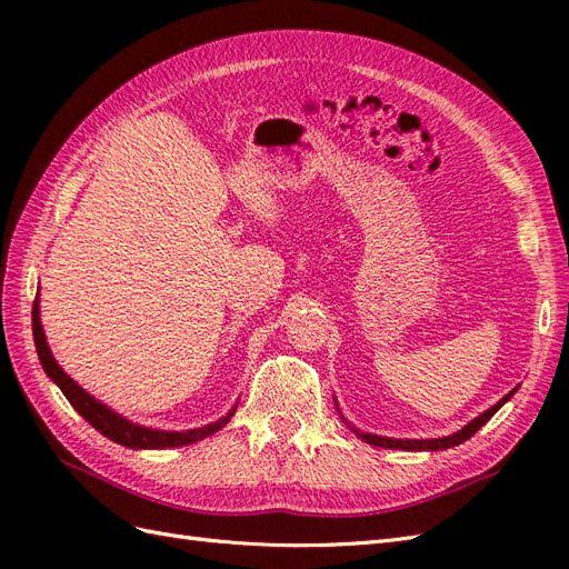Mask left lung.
Masks as SVG:
<instances>
[{"label":"left lung","mask_w":569,"mask_h":569,"mask_svg":"<svg viewBox=\"0 0 569 569\" xmlns=\"http://www.w3.org/2000/svg\"><path fill=\"white\" fill-rule=\"evenodd\" d=\"M520 387H515L510 393H506L501 401H498L496 406H491L489 410H485L481 412V416H477L475 420H470L468 425H465L462 429H458V432H453V435H449V437H439V439H391V437H380V435H370V432H360L358 427H353L347 418L341 416V420H343V425H347L351 432L358 437V439H363L366 443H370V446H380V449H399V451H443V449H453V446H458V443H462V441H468L479 427H485L496 412H498V408H501L506 401H510V396L518 391ZM337 403V401H335ZM337 410H339V406H337ZM341 412V410H339Z\"/></svg>","instance_id":"left-lung-1"}]
</instances>
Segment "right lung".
Instances as JSON below:
<instances>
[{"label": "right lung", "mask_w": 569, "mask_h": 569, "mask_svg": "<svg viewBox=\"0 0 569 569\" xmlns=\"http://www.w3.org/2000/svg\"><path fill=\"white\" fill-rule=\"evenodd\" d=\"M32 337H36V349L40 356L42 370L47 372L49 380L63 391L68 403H71L80 412V416L97 429L99 435H104L107 439H111L120 446H128V449H178V446L197 443L206 437L216 435L218 429L226 427L237 410V403H234L228 410V416L218 418L211 425L182 429V432H166V429L137 425V422L120 416V412L111 410L107 403L94 399V396L90 391H84L71 375L63 372V368L57 363V358L51 356V349H49L47 337H44V327L40 320V297L36 299V303H32Z\"/></svg>", "instance_id": "right-lung-1"}]
</instances>
